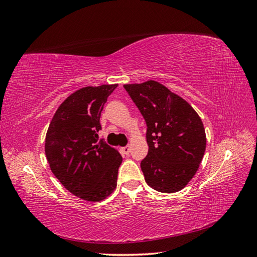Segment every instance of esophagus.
Listing matches in <instances>:
<instances>
[{"instance_id": "esophagus-1", "label": "esophagus", "mask_w": 257, "mask_h": 257, "mask_svg": "<svg viewBox=\"0 0 257 257\" xmlns=\"http://www.w3.org/2000/svg\"><path fill=\"white\" fill-rule=\"evenodd\" d=\"M121 151H122L123 154H126V155H129V153H130V146H129V145L123 146V148L121 149Z\"/></svg>"}]
</instances>
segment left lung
I'll use <instances>...</instances> for the list:
<instances>
[{
	"instance_id": "8db88e82",
	"label": "left lung",
	"mask_w": 257,
	"mask_h": 257,
	"mask_svg": "<svg viewBox=\"0 0 257 257\" xmlns=\"http://www.w3.org/2000/svg\"><path fill=\"white\" fill-rule=\"evenodd\" d=\"M144 117L149 153L141 161L145 182L175 193L194 178L206 151V133L189 103L155 80L123 85Z\"/></svg>"
}]
</instances>
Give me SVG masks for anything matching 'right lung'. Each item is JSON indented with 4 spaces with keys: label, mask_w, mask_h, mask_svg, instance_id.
I'll list each match as a JSON object with an SVG mask.
<instances>
[{
    "label": "right lung",
    "mask_w": 257,
    "mask_h": 257,
    "mask_svg": "<svg viewBox=\"0 0 257 257\" xmlns=\"http://www.w3.org/2000/svg\"><path fill=\"white\" fill-rule=\"evenodd\" d=\"M117 84L84 87L58 107L46 134L50 170L70 193L87 201H101L113 193L122 158L99 141L100 116Z\"/></svg>",
    "instance_id": "right-lung-1"
}]
</instances>
